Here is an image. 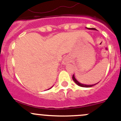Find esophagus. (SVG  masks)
<instances>
[{"label":"esophagus","instance_id":"34e87169","mask_svg":"<svg viewBox=\"0 0 121 121\" xmlns=\"http://www.w3.org/2000/svg\"><path fill=\"white\" fill-rule=\"evenodd\" d=\"M68 63H69V59H68L67 57L64 58V59L63 60V61H62V64L63 65H65V64H67Z\"/></svg>","mask_w":121,"mask_h":121}]
</instances>
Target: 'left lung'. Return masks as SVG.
Instances as JSON below:
<instances>
[{
	"mask_svg": "<svg viewBox=\"0 0 121 121\" xmlns=\"http://www.w3.org/2000/svg\"><path fill=\"white\" fill-rule=\"evenodd\" d=\"M86 29H89V30H96V29H95V28H87V27H86ZM73 81H74V82H75L78 85H79V86H82V87H86V88L91 87V86H94L95 84H97H97H92V85H86V84H83L80 83V82H78V81L77 80H76V78H75V76H74V74H73Z\"/></svg>",
	"mask_w": 121,
	"mask_h": 121,
	"instance_id": "8db88e82",
	"label": "left lung"
}]
</instances>
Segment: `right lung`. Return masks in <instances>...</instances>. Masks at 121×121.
I'll list each match as a JSON object with an SVG mask.
<instances>
[{
    "label": "right lung",
    "mask_w": 121,
    "mask_h": 121,
    "mask_svg": "<svg viewBox=\"0 0 121 121\" xmlns=\"http://www.w3.org/2000/svg\"><path fill=\"white\" fill-rule=\"evenodd\" d=\"M51 88H52V87H51ZM50 88H49V89H50Z\"/></svg>",
    "instance_id": "obj_1"
}]
</instances>
